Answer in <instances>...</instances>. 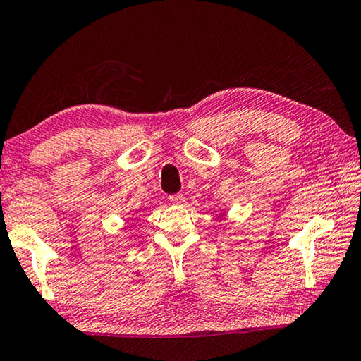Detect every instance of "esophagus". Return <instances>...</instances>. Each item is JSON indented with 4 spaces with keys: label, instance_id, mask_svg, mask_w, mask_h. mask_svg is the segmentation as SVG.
Here are the masks:
<instances>
[{
    "label": "esophagus",
    "instance_id": "1",
    "mask_svg": "<svg viewBox=\"0 0 361 361\" xmlns=\"http://www.w3.org/2000/svg\"><path fill=\"white\" fill-rule=\"evenodd\" d=\"M169 200L173 204H182L185 201V197L182 193H176V195H171Z\"/></svg>",
    "mask_w": 361,
    "mask_h": 361
}]
</instances>
